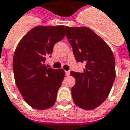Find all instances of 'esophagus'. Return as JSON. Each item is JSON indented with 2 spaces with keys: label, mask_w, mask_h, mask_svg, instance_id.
I'll use <instances>...</instances> for the list:
<instances>
[{
  "label": "esophagus",
  "mask_w": 130,
  "mask_h": 130,
  "mask_svg": "<svg viewBox=\"0 0 130 130\" xmlns=\"http://www.w3.org/2000/svg\"><path fill=\"white\" fill-rule=\"evenodd\" d=\"M65 75L66 76H69L70 75V71H65Z\"/></svg>",
  "instance_id": "esophagus-1"
}]
</instances>
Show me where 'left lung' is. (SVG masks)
Wrapping results in <instances>:
<instances>
[{
	"label": "left lung",
	"instance_id": "8db88e82",
	"mask_svg": "<svg viewBox=\"0 0 130 130\" xmlns=\"http://www.w3.org/2000/svg\"><path fill=\"white\" fill-rule=\"evenodd\" d=\"M66 37L75 60L85 64L82 72L71 71L76 82L71 89L74 103L81 108L93 110L108 96L116 78L112 50L88 27H66Z\"/></svg>",
	"mask_w": 130,
	"mask_h": 130
}]
</instances>
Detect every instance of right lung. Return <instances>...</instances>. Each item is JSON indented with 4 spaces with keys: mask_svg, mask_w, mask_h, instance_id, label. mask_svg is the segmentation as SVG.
<instances>
[{
    "mask_svg": "<svg viewBox=\"0 0 130 130\" xmlns=\"http://www.w3.org/2000/svg\"><path fill=\"white\" fill-rule=\"evenodd\" d=\"M65 26H38L24 36L15 50L13 72L16 85L25 101L37 110H46L56 102L65 77L62 69L46 65L56 43L65 37Z\"/></svg>",
    "mask_w": 130,
    "mask_h": 130,
    "instance_id": "add662e5",
    "label": "right lung"
}]
</instances>
